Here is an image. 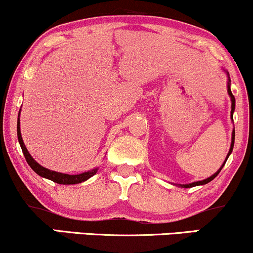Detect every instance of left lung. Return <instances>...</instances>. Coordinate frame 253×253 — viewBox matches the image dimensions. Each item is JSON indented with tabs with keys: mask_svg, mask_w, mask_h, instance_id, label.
<instances>
[{
	"mask_svg": "<svg viewBox=\"0 0 253 253\" xmlns=\"http://www.w3.org/2000/svg\"><path fill=\"white\" fill-rule=\"evenodd\" d=\"M227 86H228L227 91H228L229 96H231V101H232V110H231V114H232V119H233V112H234V108H236V98H234L233 94H232V91H231V80H229V75H228V85H227ZM234 134H236V133H234V130H233V133H232V143H231V147H229V152H228V155H227V158H228V156L231 155L232 150H233V145H234ZM226 161H227V159H226ZM226 161H225V163H226ZM225 163L222 164V167L220 168V170L217 171V172L214 173L213 176H211L210 178H207V179H203V181H199V182H194V183H190V184H183L182 187H184V188H191V187H195V185L207 184L208 182L213 181V179L215 178V177H216L217 175H219V172H220V171H221V169H222V168H223V165H225Z\"/></svg>",
	"mask_w": 253,
	"mask_h": 253,
	"instance_id": "1",
	"label": "left lung"
}]
</instances>
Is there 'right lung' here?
<instances>
[{"mask_svg": "<svg viewBox=\"0 0 253 253\" xmlns=\"http://www.w3.org/2000/svg\"><path fill=\"white\" fill-rule=\"evenodd\" d=\"M17 139H19L20 146H21L22 152H24V156L27 161V163L30 167L33 169L39 176L45 177V178L51 179V181L58 183V184H77V183H82L86 179L90 178L91 176H94L96 173L97 169H94L91 171H88V172H83L80 173V175H68V173H60V172H56V171H52L46 169V168L42 167L40 164H38L36 161L33 159V157L30 155L27 149H26L24 140H22L21 136V132H20V120L17 119Z\"/></svg>", "mask_w": 253, "mask_h": 253, "instance_id": "right-lung-1", "label": "right lung"}]
</instances>
